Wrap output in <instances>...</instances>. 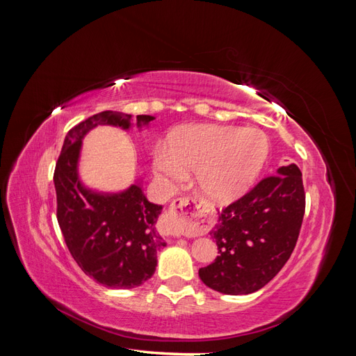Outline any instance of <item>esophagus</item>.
<instances>
[{"mask_svg": "<svg viewBox=\"0 0 356 356\" xmlns=\"http://www.w3.org/2000/svg\"><path fill=\"white\" fill-rule=\"evenodd\" d=\"M200 213V204L193 197H179L170 203L165 215V234L181 236L196 229Z\"/></svg>", "mask_w": 356, "mask_h": 356, "instance_id": "obj_1", "label": "esophagus"}]
</instances>
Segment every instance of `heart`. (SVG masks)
I'll use <instances>...</instances> for the list:
<instances>
[{
  "label": "heart",
  "instance_id": "1",
  "mask_svg": "<svg viewBox=\"0 0 356 356\" xmlns=\"http://www.w3.org/2000/svg\"><path fill=\"white\" fill-rule=\"evenodd\" d=\"M267 139L258 129L230 126H188L174 132L166 154L156 156V174L178 182L184 172H196L202 195L227 203L251 186L267 157Z\"/></svg>",
  "mask_w": 356,
  "mask_h": 356
}]
</instances>
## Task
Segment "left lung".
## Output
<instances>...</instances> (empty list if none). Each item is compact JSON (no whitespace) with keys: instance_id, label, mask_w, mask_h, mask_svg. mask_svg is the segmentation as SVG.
<instances>
[{"instance_id":"1","label":"left lung","mask_w":356,"mask_h":356,"mask_svg":"<svg viewBox=\"0 0 356 356\" xmlns=\"http://www.w3.org/2000/svg\"><path fill=\"white\" fill-rule=\"evenodd\" d=\"M306 209L301 172L279 168L220 213L211 232L218 254L199 268L204 285L222 294H250L263 288L293 254Z\"/></svg>"}]
</instances>
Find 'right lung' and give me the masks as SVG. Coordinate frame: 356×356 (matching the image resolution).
<instances>
[{
  "label": "right lung",
  "mask_w": 356,
  "mask_h": 356,
  "mask_svg": "<svg viewBox=\"0 0 356 356\" xmlns=\"http://www.w3.org/2000/svg\"><path fill=\"white\" fill-rule=\"evenodd\" d=\"M153 118L136 115L138 123ZM98 124L129 129L131 115L104 111L70 129L53 174L56 217L72 258L86 275L108 288H135L154 275L157 252L166 246L156 232L161 207L148 202L139 186L104 196L80 184L81 138Z\"/></svg>",
  "instance_id": "1"
}]
</instances>
